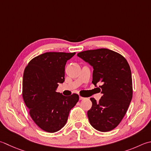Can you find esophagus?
<instances>
[{"mask_svg": "<svg viewBox=\"0 0 151 151\" xmlns=\"http://www.w3.org/2000/svg\"><path fill=\"white\" fill-rule=\"evenodd\" d=\"M79 99H80V100H82V99H85V97H82V96H80V97H79Z\"/></svg>", "mask_w": 151, "mask_h": 151, "instance_id": "34e87169", "label": "esophagus"}]
</instances>
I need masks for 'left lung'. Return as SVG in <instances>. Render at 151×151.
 Masks as SVG:
<instances>
[{
	"label": "left lung",
	"mask_w": 151,
	"mask_h": 151,
	"mask_svg": "<svg viewBox=\"0 0 151 151\" xmlns=\"http://www.w3.org/2000/svg\"><path fill=\"white\" fill-rule=\"evenodd\" d=\"M77 55L93 67L92 83L101 84V99L97 102L90 98L92 106L88 111L90 124L100 132L111 131L122 121L132 99L130 67L124 56L107 48L86 50Z\"/></svg>",
	"instance_id": "1"
}]
</instances>
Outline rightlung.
Returning a JSON list of instances; mask_svg holds the SVG:
<instances>
[{"label":"right lung","mask_w":151,"mask_h":151,"mask_svg":"<svg viewBox=\"0 0 151 151\" xmlns=\"http://www.w3.org/2000/svg\"><path fill=\"white\" fill-rule=\"evenodd\" d=\"M75 54L44 53L32 59L24 70L23 100L32 120L45 132L54 133L63 128L70 109L79 100L76 93L64 96L56 91L65 81L66 62Z\"/></svg>","instance_id":"right-lung-1"}]
</instances>
